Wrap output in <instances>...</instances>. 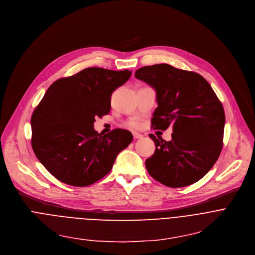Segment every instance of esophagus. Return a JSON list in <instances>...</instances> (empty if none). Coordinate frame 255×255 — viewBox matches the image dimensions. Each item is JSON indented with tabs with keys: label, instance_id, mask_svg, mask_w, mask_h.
<instances>
[{
	"label": "esophagus",
	"instance_id": "esophagus-1",
	"mask_svg": "<svg viewBox=\"0 0 255 255\" xmlns=\"http://www.w3.org/2000/svg\"><path fill=\"white\" fill-rule=\"evenodd\" d=\"M132 135H133V138L136 139V138H142L143 137V134L139 133V132H136V131H133L132 132Z\"/></svg>",
	"mask_w": 255,
	"mask_h": 255
}]
</instances>
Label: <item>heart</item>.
<instances>
[{
    "mask_svg": "<svg viewBox=\"0 0 255 255\" xmlns=\"http://www.w3.org/2000/svg\"><path fill=\"white\" fill-rule=\"evenodd\" d=\"M128 125L130 128H137L140 127V122H139V120H137V119H133V120H130V121L128 123Z\"/></svg>",
    "mask_w": 255,
    "mask_h": 255,
    "instance_id": "obj_1",
    "label": "heart"
}]
</instances>
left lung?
<instances>
[{
  "mask_svg": "<svg viewBox=\"0 0 255 255\" xmlns=\"http://www.w3.org/2000/svg\"><path fill=\"white\" fill-rule=\"evenodd\" d=\"M134 77L156 90L158 107L151 120L152 128H173L169 142L149 134L156 146L146 160L149 174L173 188L199 181L223 148L225 111L215 91L200 74L167 64L139 68Z\"/></svg>",
  "mask_w": 255,
  "mask_h": 255,
  "instance_id": "1",
  "label": "left lung"
}]
</instances>
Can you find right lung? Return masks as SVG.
Instances as JSON below:
<instances>
[{"mask_svg": "<svg viewBox=\"0 0 255 255\" xmlns=\"http://www.w3.org/2000/svg\"><path fill=\"white\" fill-rule=\"evenodd\" d=\"M131 72L87 68L54 81L31 117V146L46 170L60 181L88 186L107 175L118 154L132 140L130 131L94 130L96 118L110 111L112 92Z\"/></svg>", "mask_w": 255, "mask_h": 255, "instance_id": "right-lung-1", "label": "right lung"}]
</instances>
